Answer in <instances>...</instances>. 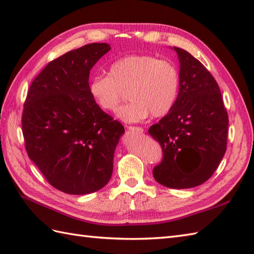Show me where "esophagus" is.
Masks as SVG:
<instances>
[{"instance_id":"34e87169","label":"esophagus","mask_w":254,"mask_h":254,"mask_svg":"<svg viewBox=\"0 0 254 254\" xmlns=\"http://www.w3.org/2000/svg\"><path fill=\"white\" fill-rule=\"evenodd\" d=\"M127 128L132 132H135V133H143L144 132V128L139 127H127Z\"/></svg>"}]
</instances>
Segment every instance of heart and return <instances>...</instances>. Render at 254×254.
Instances as JSON below:
<instances>
[{
	"label": "heart",
	"instance_id": "obj_1",
	"mask_svg": "<svg viewBox=\"0 0 254 254\" xmlns=\"http://www.w3.org/2000/svg\"><path fill=\"white\" fill-rule=\"evenodd\" d=\"M179 85V72L171 62L132 55L112 62L108 76L94 77L88 89L95 104L107 112L117 110L127 91L130 102L117 111V117L126 123H136L149 115H168L177 101Z\"/></svg>",
	"mask_w": 254,
	"mask_h": 254
}]
</instances>
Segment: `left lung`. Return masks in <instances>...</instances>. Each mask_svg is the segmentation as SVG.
<instances>
[{"mask_svg": "<svg viewBox=\"0 0 254 254\" xmlns=\"http://www.w3.org/2000/svg\"><path fill=\"white\" fill-rule=\"evenodd\" d=\"M180 63L179 94L168 115L148 133L163 148L155 180L171 189H189L207 181L227 145L228 115L216 80L188 51L174 47Z\"/></svg>", "mask_w": 254, "mask_h": 254, "instance_id": "1", "label": "left lung"}]
</instances>
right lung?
<instances>
[{
    "label": "right lung",
    "instance_id": "1",
    "mask_svg": "<svg viewBox=\"0 0 254 254\" xmlns=\"http://www.w3.org/2000/svg\"><path fill=\"white\" fill-rule=\"evenodd\" d=\"M89 44L51 61L31 83L21 127L26 150L52 187L82 195L109 182L124 127L89 94V72L110 51Z\"/></svg>",
    "mask_w": 254,
    "mask_h": 254
}]
</instances>
